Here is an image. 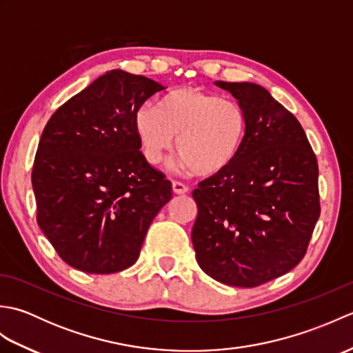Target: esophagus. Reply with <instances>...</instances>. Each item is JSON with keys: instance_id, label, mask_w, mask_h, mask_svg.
I'll return each mask as SVG.
<instances>
[{"instance_id": "obj_1", "label": "esophagus", "mask_w": 353, "mask_h": 353, "mask_svg": "<svg viewBox=\"0 0 353 353\" xmlns=\"http://www.w3.org/2000/svg\"><path fill=\"white\" fill-rule=\"evenodd\" d=\"M172 191H174L176 194H185V192H188V186L182 182L174 181L172 182Z\"/></svg>"}]
</instances>
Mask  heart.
Listing matches in <instances>:
<instances>
[{
  "mask_svg": "<svg viewBox=\"0 0 353 353\" xmlns=\"http://www.w3.org/2000/svg\"><path fill=\"white\" fill-rule=\"evenodd\" d=\"M142 154L150 163L162 162L176 150L179 167L200 176L216 174L234 161L245 132L243 109L196 88L163 95L157 109L142 108L134 118Z\"/></svg>",
  "mask_w": 353,
  "mask_h": 353,
  "instance_id": "b5f03b06",
  "label": "heart"
}]
</instances>
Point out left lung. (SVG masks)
Wrapping results in <instances>:
<instances>
[{"label": "left lung", "mask_w": 353, "mask_h": 353, "mask_svg": "<svg viewBox=\"0 0 353 353\" xmlns=\"http://www.w3.org/2000/svg\"><path fill=\"white\" fill-rule=\"evenodd\" d=\"M215 85L238 100L245 132L234 161L192 191V245L212 279L253 288L305 256L320 216L317 157L297 118L267 89Z\"/></svg>", "instance_id": "1"}]
</instances>
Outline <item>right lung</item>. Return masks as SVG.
I'll use <instances>...</instances> for the list:
<instances>
[{
	"label": "right lung",
	"mask_w": 353,
	"mask_h": 353,
	"mask_svg": "<svg viewBox=\"0 0 353 353\" xmlns=\"http://www.w3.org/2000/svg\"><path fill=\"white\" fill-rule=\"evenodd\" d=\"M163 86L112 70L59 108L37 145V224L59 256L85 273L133 265L171 182L141 153L134 118Z\"/></svg>",
	"instance_id": "right-lung-1"
}]
</instances>
